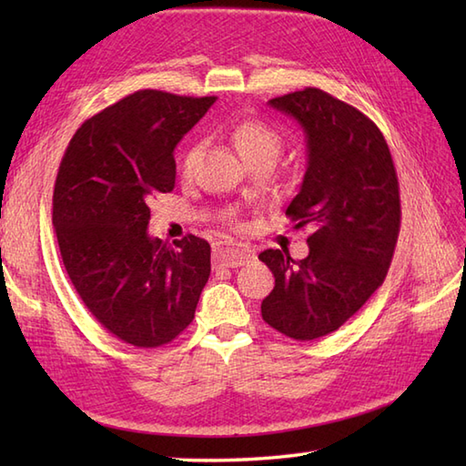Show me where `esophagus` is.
Returning <instances> with one entry per match:
<instances>
[{
	"instance_id": "34e87169",
	"label": "esophagus",
	"mask_w": 466,
	"mask_h": 466,
	"mask_svg": "<svg viewBox=\"0 0 466 466\" xmlns=\"http://www.w3.org/2000/svg\"><path fill=\"white\" fill-rule=\"evenodd\" d=\"M252 258V252L248 248H240V246L230 244H218L214 248V266L216 268H238Z\"/></svg>"
}]
</instances>
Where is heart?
<instances>
[{
    "label": "heart",
    "mask_w": 466,
    "mask_h": 466,
    "mask_svg": "<svg viewBox=\"0 0 466 466\" xmlns=\"http://www.w3.org/2000/svg\"><path fill=\"white\" fill-rule=\"evenodd\" d=\"M230 140L236 150L242 156V160L254 166V164H274L279 160V156L284 147L282 134L266 124L258 117H248V120H242L232 127ZM194 162V152L190 150L184 156L182 162V172L187 174Z\"/></svg>",
    "instance_id": "b5f03b06"
}]
</instances>
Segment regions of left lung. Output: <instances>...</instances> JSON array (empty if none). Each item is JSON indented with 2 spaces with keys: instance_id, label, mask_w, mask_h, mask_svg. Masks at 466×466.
<instances>
[{
  "instance_id": "obj_1",
  "label": "left lung",
  "mask_w": 466,
  "mask_h": 466,
  "mask_svg": "<svg viewBox=\"0 0 466 466\" xmlns=\"http://www.w3.org/2000/svg\"><path fill=\"white\" fill-rule=\"evenodd\" d=\"M306 134V172L286 216L312 228L309 256L264 250L274 274L262 319L294 340L339 330L384 282L400 232V194L382 132L360 110L319 87L268 102Z\"/></svg>"
}]
</instances>
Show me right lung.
Listing matches in <instances>:
<instances>
[{
	"instance_id": "obj_1",
	"label": "right lung",
	"mask_w": 466,
	"mask_h": 466,
	"mask_svg": "<svg viewBox=\"0 0 466 466\" xmlns=\"http://www.w3.org/2000/svg\"><path fill=\"white\" fill-rule=\"evenodd\" d=\"M214 102L134 92L77 127L59 164L54 228L66 272L94 319L137 349L186 330L210 276L204 238H150L147 202L174 190V147Z\"/></svg>"
}]
</instances>
